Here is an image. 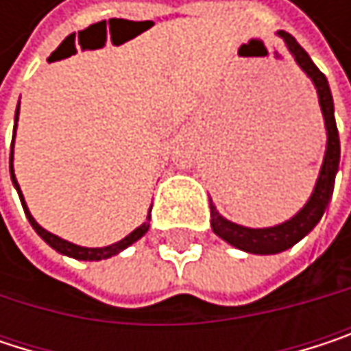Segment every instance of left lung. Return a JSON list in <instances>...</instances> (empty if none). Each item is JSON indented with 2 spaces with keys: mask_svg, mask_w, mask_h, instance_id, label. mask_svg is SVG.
Listing matches in <instances>:
<instances>
[{
  "mask_svg": "<svg viewBox=\"0 0 351 351\" xmlns=\"http://www.w3.org/2000/svg\"><path fill=\"white\" fill-rule=\"evenodd\" d=\"M276 36H280L289 48V52L293 54L295 62L301 66V71L311 79L313 87L317 91V99L321 107V115H323V123H325V134H327V144H325V156H323V165L315 180L313 193L307 199V203L287 221L278 223V226H270V228H245L240 223H234L230 219H226L217 207L213 205V201L209 199V209H211V230L215 236H219L223 242L230 245L247 252V254H260V256H268V254H278L285 252L289 247L301 242L325 213L327 203L331 201L333 195V184H335V175L339 169V134H337V125H335V115H333V97H331V89L329 83L325 79V75L315 66V62L311 60V56L303 50V46L287 34L285 30H278Z\"/></svg>",
  "mask_w": 351,
  "mask_h": 351,
  "instance_id": "left-lung-1",
  "label": "left lung"
}]
</instances>
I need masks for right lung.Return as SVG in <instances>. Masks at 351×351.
Wrapping results in <instances>:
<instances>
[{
    "label": "right lung",
    "instance_id": "right-lung-1",
    "mask_svg": "<svg viewBox=\"0 0 351 351\" xmlns=\"http://www.w3.org/2000/svg\"><path fill=\"white\" fill-rule=\"evenodd\" d=\"M18 115H20V106H18V109H16L14 138H16V128H18ZM10 175H12V182H14V186H16V191H18V195H20L22 207H24V213H26V217H28L30 226L34 228L36 234H38L46 244L50 245L52 250H56L58 254H62V256H69V258H75V260H89V262H93V260H107V258H111V256H115V254L123 252L125 247H130L134 242H138V240L148 232V228H150V211H148L146 221H144L140 228H136L132 234H128L123 240L115 242V244L104 245V247H85V245L73 244V242H69V240H62V238H58V236L50 234L48 230H44V228L36 221L34 217H32V213H30V209H28V205H26V199H24V195H22V189H20V184H18V178H16V175H14V142H12V154H10ZM150 209H152V207H150Z\"/></svg>",
    "mask_w": 351,
    "mask_h": 351
}]
</instances>
